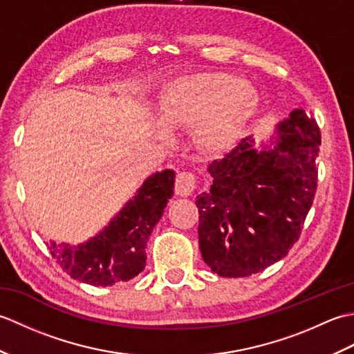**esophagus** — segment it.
I'll list each match as a JSON object with an SVG mask.
<instances>
[{
	"mask_svg": "<svg viewBox=\"0 0 354 354\" xmlns=\"http://www.w3.org/2000/svg\"><path fill=\"white\" fill-rule=\"evenodd\" d=\"M196 189V179L190 171H178L175 192L179 196H190Z\"/></svg>",
	"mask_w": 354,
	"mask_h": 354,
	"instance_id": "esophagus-1",
	"label": "esophagus"
}]
</instances>
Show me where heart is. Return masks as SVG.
I'll return each mask as SVG.
<instances>
[{
	"mask_svg": "<svg viewBox=\"0 0 354 354\" xmlns=\"http://www.w3.org/2000/svg\"><path fill=\"white\" fill-rule=\"evenodd\" d=\"M260 106L250 82L227 73H196L170 79L162 86L158 115L162 124L194 126V137L207 152L234 147Z\"/></svg>",
	"mask_w": 354,
	"mask_h": 354,
	"instance_id": "1",
	"label": "heart"
}]
</instances>
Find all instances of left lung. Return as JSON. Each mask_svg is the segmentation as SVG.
I'll return each mask as SVG.
<instances>
[{"instance_id":"obj_1","label":"left lung","mask_w":354,"mask_h":354,"mask_svg":"<svg viewBox=\"0 0 354 354\" xmlns=\"http://www.w3.org/2000/svg\"><path fill=\"white\" fill-rule=\"evenodd\" d=\"M319 127L295 109L257 147L252 137L208 165L199 194V248L221 277L257 274L288 255L301 234L318 181Z\"/></svg>"}]
</instances>
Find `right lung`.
<instances>
[{
  "label": "right lung",
  "mask_w": 354,
  "mask_h": 354,
  "mask_svg": "<svg viewBox=\"0 0 354 354\" xmlns=\"http://www.w3.org/2000/svg\"><path fill=\"white\" fill-rule=\"evenodd\" d=\"M173 187L175 171L153 173L100 232L77 246L51 242V257L71 278L86 284L132 280L146 266L149 237L173 196Z\"/></svg>",
  "instance_id": "add662e5"
}]
</instances>
